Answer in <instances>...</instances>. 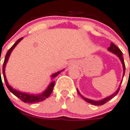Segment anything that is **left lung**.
Returning a JSON list of instances; mask_svg holds the SVG:
<instances>
[{
	"label": "left lung",
	"instance_id": "obj_1",
	"mask_svg": "<svg viewBox=\"0 0 130 130\" xmlns=\"http://www.w3.org/2000/svg\"><path fill=\"white\" fill-rule=\"evenodd\" d=\"M108 50L109 51V52H112V53L116 54L118 57H119V59H121V62H122V65H123V70H124L123 77H124V73H125V70H126V67H125V64H124V59H123V57H122V52H121V50H120V49L117 46H115V45L113 43H112V42H111V44H110V46H109V47L108 48ZM121 83H122V82H121ZM120 88H121V84H120V86L119 87L118 90H117V91H115V93H114L113 95H111V96H109V97H106V98L104 99L103 100H101V101H93V100L85 98V97H83V95H81L80 94L79 91H78V90H77V92H78V93L79 94V95H80V97H81L83 99L85 100L86 102H89V103H90V104H93V105H95V106H100V105H103L104 104L106 103L107 102H108L109 101H110L111 99L113 98L115 95H117V93H119V91Z\"/></svg>",
	"mask_w": 130,
	"mask_h": 130
}]
</instances>
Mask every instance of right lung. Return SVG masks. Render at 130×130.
<instances>
[{
  "mask_svg": "<svg viewBox=\"0 0 130 130\" xmlns=\"http://www.w3.org/2000/svg\"><path fill=\"white\" fill-rule=\"evenodd\" d=\"M22 39H23V37L21 38V39H19V40H17V41L16 42H15V43L11 46V47L9 50L8 51L6 55L5 59H4V63H3V67H2V73H3L4 79L6 85L8 90H9L12 93L13 95H15L16 97H17L18 98L20 99L22 102H25V103H36V102H41V101H44V100H45L46 99L48 98L49 96L51 95L52 91H53V87H54V85H55V80L54 81H52V83L50 84V85L48 86L47 88L46 89V91H45L44 92H43L41 94H39V95H29V94L25 93L20 92V91H17V90H15V89L12 88V87H11L9 85L8 81H7L6 78L5 66L7 62H8V58H9V55H10L11 53L12 50L14 49V47L17 46V44L19 43V42L21 41ZM60 73V71H59V72H57V73L53 74L52 77H53V78H55V77H57V76ZM0 73H1V69H0Z\"/></svg>",
  "mask_w": 130,
  "mask_h": 130,
  "instance_id": "1",
  "label": "right lung"
}]
</instances>
